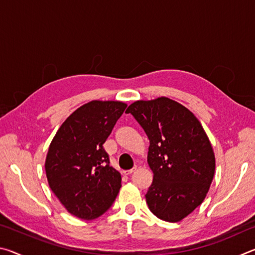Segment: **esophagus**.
Masks as SVG:
<instances>
[{
    "instance_id": "34e87169",
    "label": "esophagus",
    "mask_w": 255,
    "mask_h": 255,
    "mask_svg": "<svg viewBox=\"0 0 255 255\" xmlns=\"http://www.w3.org/2000/svg\"><path fill=\"white\" fill-rule=\"evenodd\" d=\"M137 170V167L136 166H133L132 169H130V170H127V171H125L124 173L126 174V175H129V174H131V173H133V172H135Z\"/></svg>"
}]
</instances>
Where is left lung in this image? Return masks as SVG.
Listing matches in <instances>:
<instances>
[{
  "instance_id": "left-lung-1",
  "label": "left lung",
  "mask_w": 255,
  "mask_h": 255,
  "mask_svg": "<svg viewBox=\"0 0 255 255\" xmlns=\"http://www.w3.org/2000/svg\"><path fill=\"white\" fill-rule=\"evenodd\" d=\"M147 135V162L153 182L148 208L162 221L176 223L207 196L215 173V154L199 120L169 98L139 100L127 108Z\"/></svg>"
}]
</instances>
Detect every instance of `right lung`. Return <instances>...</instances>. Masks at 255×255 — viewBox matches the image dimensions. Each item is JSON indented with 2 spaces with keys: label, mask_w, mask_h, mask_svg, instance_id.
Returning a JSON list of instances; mask_svg holds the SVG:
<instances>
[{
  "label": "right lung",
  "mask_w": 255,
  "mask_h": 255,
  "mask_svg": "<svg viewBox=\"0 0 255 255\" xmlns=\"http://www.w3.org/2000/svg\"><path fill=\"white\" fill-rule=\"evenodd\" d=\"M127 105L93 100L76 109L56 132L47 153L49 187L67 211L81 219L98 218L122 188L103 144Z\"/></svg>",
  "instance_id": "right-lung-1"
}]
</instances>
